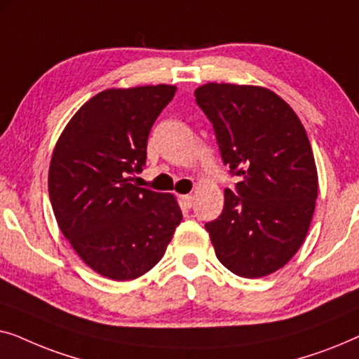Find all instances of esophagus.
<instances>
[{
    "label": "esophagus",
    "mask_w": 359,
    "mask_h": 359,
    "mask_svg": "<svg viewBox=\"0 0 359 359\" xmlns=\"http://www.w3.org/2000/svg\"><path fill=\"white\" fill-rule=\"evenodd\" d=\"M180 201H181V204L184 205V208H193V204H194V198L191 194H183V196H180Z\"/></svg>",
    "instance_id": "obj_1"
}]
</instances>
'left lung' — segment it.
<instances>
[{"label":"left lung","mask_w":359,"mask_h":359,"mask_svg":"<svg viewBox=\"0 0 359 359\" xmlns=\"http://www.w3.org/2000/svg\"><path fill=\"white\" fill-rule=\"evenodd\" d=\"M194 96L224 165L240 178L225 189L222 214L205 224L215 255L242 278L278 271L301 248L316 209L318 178L306 129L266 88L208 83Z\"/></svg>","instance_id":"obj_1"}]
</instances>
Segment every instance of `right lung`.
<instances>
[{
    "instance_id": "1",
    "label": "right lung",
    "mask_w": 359,
    "mask_h": 359,
    "mask_svg": "<svg viewBox=\"0 0 359 359\" xmlns=\"http://www.w3.org/2000/svg\"><path fill=\"white\" fill-rule=\"evenodd\" d=\"M171 85L106 90L85 102L58 139L48 196L62 233L101 276L129 281L165 255L183 214L175 196L130 183L147 161Z\"/></svg>"
}]
</instances>
